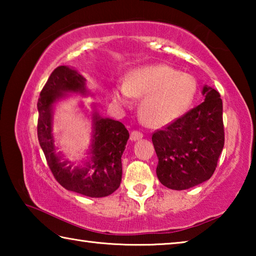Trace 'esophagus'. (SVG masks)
I'll return each mask as SVG.
<instances>
[{
  "label": "esophagus",
  "instance_id": "1",
  "mask_svg": "<svg viewBox=\"0 0 256 256\" xmlns=\"http://www.w3.org/2000/svg\"><path fill=\"white\" fill-rule=\"evenodd\" d=\"M142 136H144L142 132L136 131V130H133V131H131V136H130V138H131L132 141H136V140H138V138H141Z\"/></svg>",
  "mask_w": 256,
  "mask_h": 256
}]
</instances>
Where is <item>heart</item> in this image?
I'll list each match as a JSON object with an SVG mask.
<instances>
[{
  "label": "heart",
  "instance_id": "b5f03b06",
  "mask_svg": "<svg viewBox=\"0 0 256 256\" xmlns=\"http://www.w3.org/2000/svg\"><path fill=\"white\" fill-rule=\"evenodd\" d=\"M196 92L192 76L162 64L132 73L115 92V99L128 104L132 97L144 96L140 106L142 118L151 126H160L183 114Z\"/></svg>",
  "mask_w": 256,
  "mask_h": 256
}]
</instances>
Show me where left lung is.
<instances>
[{
    "label": "left lung",
    "mask_w": 256,
    "mask_h": 256,
    "mask_svg": "<svg viewBox=\"0 0 256 256\" xmlns=\"http://www.w3.org/2000/svg\"><path fill=\"white\" fill-rule=\"evenodd\" d=\"M206 100L152 134L160 183L188 190L214 175L224 144L222 100L206 86Z\"/></svg>",
    "instance_id": "8db88e82"
}]
</instances>
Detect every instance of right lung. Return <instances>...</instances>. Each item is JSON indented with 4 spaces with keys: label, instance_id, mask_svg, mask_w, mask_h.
<instances>
[{
    "label": "right lung",
    "instance_id": "add662e5",
    "mask_svg": "<svg viewBox=\"0 0 256 256\" xmlns=\"http://www.w3.org/2000/svg\"><path fill=\"white\" fill-rule=\"evenodd\" d=\"M86 94L84 76L72 68H55L38 98L37 134L47 164L55 180L64 188L90 198H102L115 192L122 180V154L128 140V131L118 120L102 118L94 114L92 164L72 170L60 162L55 152L52 134V105L63 92Z\"/></svg>",
    "mask_w": 256,
    "mask_h": 256
}]
</instances>
